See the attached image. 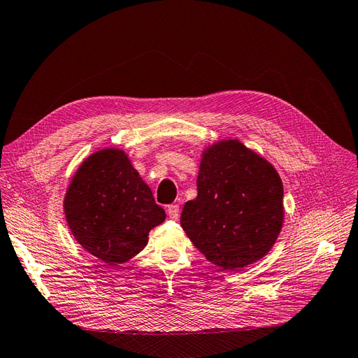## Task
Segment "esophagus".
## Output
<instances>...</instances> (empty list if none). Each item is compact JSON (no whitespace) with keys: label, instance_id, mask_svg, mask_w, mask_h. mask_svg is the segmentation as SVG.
I'll use <instances>...</instances> for the list:
<instances>
[{"label":"esophagus","instance_id":"esophagus-1","mask_svg":"<svg viewBox=\"0 0 358 358\" xmlns=\"http://www.w3.org/2000/svg\"><path fill=\"white\" fill-rule=\"evenodd\" d=\"M167 215L171 220H178L179 218V206L178 204H170L167 208Z\"/></svg>","mask_w":358,"mask_h":358}]
</instances>
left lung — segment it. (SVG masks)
Returning <instances> with one entry per match:
<instances>
[{"label": "left lung", "instance_id": "8db88e82", "mask_svg": "<svg viewBox=\"0 0 358 358\" xmlns=\"http://www.w3.org/2000/svg\"><path fill=\"white\" fill-rule=\"evenodd\" d=\"M284 215L276 169L237 138H225L201 152L197 197L183 206L180 225L210 263L237 272L273 248Z\"/></svg>", "mask_w": 358, "mask_h": 358}]
</instances>
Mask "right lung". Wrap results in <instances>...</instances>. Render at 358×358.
I'll list each match as a JSON object with an SVG mask.
<instances>
[{
	"label": "right lung",
	"instance_id": "obj_1",
	"mask_svg": "<svg viewBox=\"0 0 358 358\" xmlns=\"http://www.w3.org/2000/svg\"><path fill=\"white\" fill-rule=\"evenodd\" d=\"M69 229L86 252L109 266L127 263L148 245L166 212L125 150L104 148L86 158L64 197Z\"/></svg>",
	"mask_w": 358,
	"mask_h": 358
}]
</instances>
